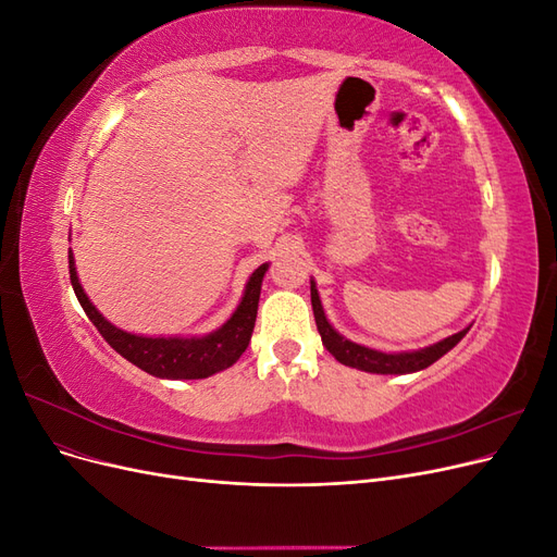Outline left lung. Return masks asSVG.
Returning a JSON list of instances; mask_svg holds the SVG:
<instances>
[{
	"label": "left lung",
	"mask_w": 557,
	"mask_h": 557,
	"mask_svg": "<svg viewBox=\"0 0 557 557\" xmlns=\"http://www.w3.org/2000/svg\"><path fill=\"white\" fill-rule=\"evenodd\" d=\"M311 307H313V318H315V325H318V332H320V339H323V346L342 364L360 369V372H369V374H413V372H420V369H425V367L434 364L440 358H444L453 346H458L462 336L471 327L469 325V327L455 332V334L446 336V339L430 344L425 348L385 352V350H376V348H369V346L350 342V339H346L344 334H339L332 327V323L325 315L323 301H320V295H318L313 278H311Z\"/></svg>",
	"instance_id": "obj_1"
}]
</instances>
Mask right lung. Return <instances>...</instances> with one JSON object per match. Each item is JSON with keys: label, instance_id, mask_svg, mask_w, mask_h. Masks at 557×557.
<instances>
[{"label": "right lung", "instance_id": "right-lung-1", "mask_svg": "<svg viewBox=\"0 0 557 557\" xmlns=\"http://www.w3.org/2000/svg\"><path fill=\"white\" fill-rule=\"evenodd\" d=\"M267 269L269 262L260 264L248 276L239 307L234 309V313L218 330L201 336H146L115 327L111 320L97 311L86 290H83L76 274L74 252L70 250V278L74 293L99 334L104 336L115 352H121L125 360L144 369L146 374L172 381L209 379L242 358V352L248 348L252 327H256L258 301Z\"/></svg>", "mask_w": 557, "mask_h": 557}]
</instances>
